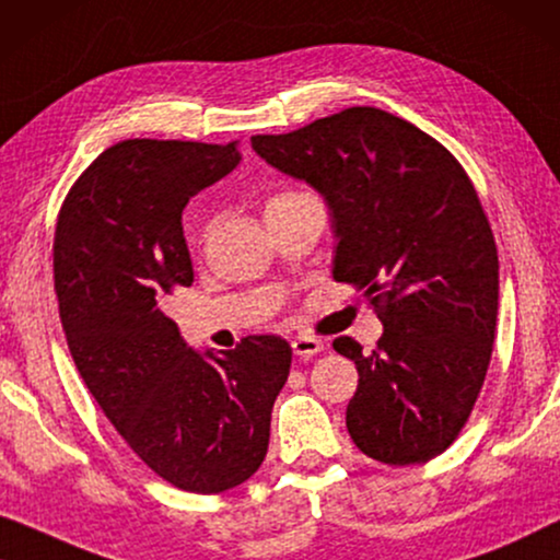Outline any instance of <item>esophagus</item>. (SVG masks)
<instances>
[{"mask_svg": "<svg viewBox=\"0 0 560 560\" xmlns=\"http://www.w3.org/2000/svg\"><path fill=\"white\" fill-rule=\"evenodd\" d=\"M291 348H294V352L299 358L310 360L317 355V352L325 350V342L317 340V337H310V335H299L294 342H291Z\"/></svg>", "mask_w": 560, "mask_h": 560, "instance_id": "obj_1", "label": "esophagus"}]
</instances>
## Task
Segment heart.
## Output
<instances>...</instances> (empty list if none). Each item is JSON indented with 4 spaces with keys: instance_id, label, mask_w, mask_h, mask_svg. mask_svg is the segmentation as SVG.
Listing matches in <instances>:
<instances>
[{
    "instance_id": "b5f03b06",
    "label": "heart",
    "mask_w": 560,
    "mask_h": 560,
    "mask_svg": "<svg viewBox=\"0 0 560 560\" xmlns=\"http://www.w3.org/2000/svg\"><path fill=\"white\" fill-rule=\"evenodd\" d=\"M294 195H299V192H277V195H271L269 200H266V205H264V210H269L271 205H277V202H283V200H289V198H294Z\"/></svg>"
}]
</instances>
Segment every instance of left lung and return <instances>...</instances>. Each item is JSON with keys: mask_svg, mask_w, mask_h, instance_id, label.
Wrapping results in <instances>:
<instances>
[{"mask_svg": "<svg viewBox=\"0 0 560 560\" xmlns=\"http://www.w3.org/2000/svg\"><path fill=\"white\" fill-rule=\"evenodd\" d=\"M250 147L325 195L340 238L332 277L383 322L370 355L352 337L332 342L360 375L352 441L396 467L434 459L477 404L498 327V246L469 175L434 137L373 106L256 133Z\"/></svg>", "mask_w": 560, "mask_h": 560, "instance_id": "8db88e82", "label": "left lung"}]
</instances>
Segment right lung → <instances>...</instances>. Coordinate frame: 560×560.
<instances>
[{"instance_id": "right-lung-1", "label": "right lung", "mask_w": 560, "mask_h": 560, "mask_svg": "<svg viewBox=\"0 0 560 560\" xmlns=\"http://www.w3.org/2000/svg\"><path fill=\"white\" fill-rule=\"evenodd\" d=\"M238 162V141H119L70 187L52 241L62 332L83 383L154 475L198 494L261 467L291 368L277 335L198 355L167 317L195 279L183 208Z\"/></svg>"}]
</instances>
